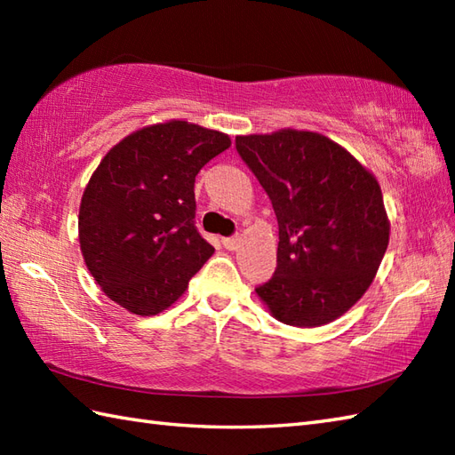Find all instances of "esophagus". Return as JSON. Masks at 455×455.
<instances>
[{
    "mask_svg": "<svg viewBox=\"0 0 455 455\" xmlns=\"http://www.w3.org/2000/svg\"><path fill=\"white\" fill-rule=\"evenodd\" d=\"M240 244V238L238 236H227L222 238V246H225L227 250H236Z\"/></svg>",
    "mask_w": 455,
    "mask_h": 455,
    "instance_id": "obj_1",
    "label": "esophagus"
}]
</instances>
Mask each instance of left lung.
I'll return each mask as SVG.
<instances>
[{
    "label": "left lung",
    "mask_w": 455,
    "mask_h": 455,
    "mask_svg": "<svg viewBox=\"0 0 455 455\" xmlns=\"http://www.w3.org/2000/svg\"><path fill=\"white\" fill-rule=\"evenodd\" d=\"M236 152L279 227L277 267L258 297L283 324L342 316L371 285L389 244L379 183L340 144L308 131L236 137Z\"/></svg>",
    "instance_id": "1"
}]
</instances>
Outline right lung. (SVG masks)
Returning <instances> with one entry per match:
<instances>
[{"label":"right lung","instance_id":"1","mask_svg":"<svg viewBox=\"0 0 455 455\" xmlns=\"http://www.w3.org/2000/svg\"><path fill=\"white\" fill-rule=\"evenodd\" d=\"M230 147L186 121L144 127L113 147L84 191L80 246L111 301L150 316L183 295L215 252L196 227V176Z\"/></svg>","mask_w":455,"mask_h":455}]
</instances>
